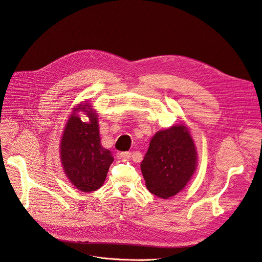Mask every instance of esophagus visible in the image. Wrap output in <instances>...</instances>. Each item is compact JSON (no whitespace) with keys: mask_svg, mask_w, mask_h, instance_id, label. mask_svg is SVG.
Instances as JSON below:
<instances>
[{"mask_svg":"<svg viewBox=\"0 0 262 262\" xmlns=\"http://www.w3.org/2000/svg\"><path fill=\"white\" fill-rule=\"evenodd\" d=\"M120 157L123 159H130L131 152L130 151H122V152H120Z\"/></svg>","mask_w":262,"mask_h":262,"instance_id":"34e87169","label":"esophagus"}]
</instances>
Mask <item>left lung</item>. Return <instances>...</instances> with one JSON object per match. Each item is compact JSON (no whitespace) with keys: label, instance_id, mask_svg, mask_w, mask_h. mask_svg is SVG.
<instances>
[{"label":"left lung","instance_id":"obj_1","mask_svg":"<svg viewBox=\"0 0 262 262\" xmlns=\"http://www.w3.org/2000/svg\"><path fill=\"white\" fill-rule=\"evenodd\" d=\"M197 167V149L184 124L157 132L140 163L147 190L168 199L185 189Z\"/></svg>","mask_w":262,"mask_h":262}]
</instances>
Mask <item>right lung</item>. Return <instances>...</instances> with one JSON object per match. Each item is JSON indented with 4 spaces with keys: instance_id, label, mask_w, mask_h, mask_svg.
Returning a JSON list of instances; mask_svg holds the SVG:
<instances>
[{
    "instance_id": "right-lung-1",
    "label": "right lung",
    "mask_w": 262,
    "mask_h": 262,
    "mask_svg": "<svg viewBox=\"0 0 262 262\" xmlns=\"http://www.w3.org/2000/svg\"><path fill=\"white\" fill-rule=\"evenodd\" d=\"M88 117L83 122L78 115ZM60 159L70 183L81 192L98 190L105 182L114 156L101 145L98 114L88 101L72 110L60 142Z\"/></svg>"
}]
</instances>
